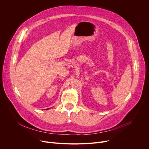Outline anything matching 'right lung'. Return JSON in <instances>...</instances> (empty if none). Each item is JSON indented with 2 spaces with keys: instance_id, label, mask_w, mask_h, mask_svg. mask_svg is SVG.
<instances>
[{
  "instance_id": "1",
  "label": "right lung",
  "mask_w": 149,
  "mask_h": 149,
  "mask_svg": "<svg viewBox=\"0 0 149 149\" xmlns=\"http://www.w3.org/2000/svg\"><path fill=\"white\" fill-rule=\"evenodd\" d=\"M48 109H47V110H48Z\"/></svg>"
}]
</instances>
